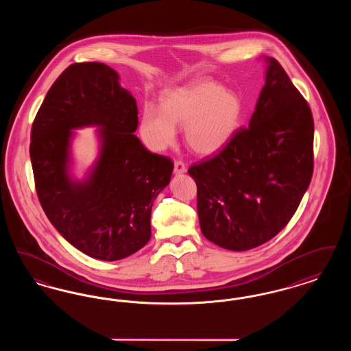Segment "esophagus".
<instances>
[{
    "label": "esophagus",
    "instance_id": "esophagus-1",
    "mask_svg": "<svg viewBox=\"0 0 351 351\" xmlns=\"http://www.w3.org/2000/svg\"><path fill=\"white\" fill-rule=\"evenodd\" d=\"M185 165H184L183 162L182 160H176L175 162V166H173V172L175 173H183V172H185Z\"/></svg>",
    "mask_w": 351,
    "mask_h": 351
}]
</instances>
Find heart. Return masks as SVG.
<instances>
[{
	"mask_svg": "<svg viewBox=\"0 0 351 351\" xmlns=\"http://www.w3.org/2000/svg\"><path fill=\"white\" fill-rule=\"evenodd\" d=\"M242 112V101L234 92L213 80H197L167 92L162 109L146 104L141 133L151 149L163 150L175 139V125H184L186 145L196 154L212 155L232 141Z\"/></svg>",
	"mask_w": 351,
	"mask_h": 351,
	"instance_id": "b5f03b06",
	"label": "heart"
}]
</instances>
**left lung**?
Masks as SVG:
<instances>
[{
	"mask_svg": "<svg viewBox=\"0 0 351 351\" xmlns=\"http://www.w3.org/2000/svg\"><path fill=\"white\" fill-rule=\"evenodd\" d=\"M266 59V84L249 128L188 169L197 185L201 232L228 250H250L279 233L313 175L311 108L280 63Z\"/></svg>",
	"mask_w": 351,
	"mask_h": 351,
	"instance_id": "1",
	"label": "left lung"
}]
</instances>
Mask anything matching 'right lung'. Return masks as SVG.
<instances>
[{"label": "right lung", "mask_w": 351, "mask_h": 351, "mask_svg": "<svg viewBox=\"0 0 351 351\" xmlns=\"http://www.w3.org/2000/svg\"><path fill=\"white\" fill-rule=\"evenodd\" d=\"M97 124L101 159L85 184L66 175L71 128ZM138 108L102 63H75L55 80L32 128L30 158L39 202L68 242L101 261L123 259L150 239L151 208L173 162L134 135Z\"/></svg>", "instance_id": "add662e5"}]
</instances>
